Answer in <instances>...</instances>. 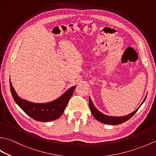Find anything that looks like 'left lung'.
Returning a JSON list of instances; mask_svg holds the SVG:
<instances>
[{"mask_svg": "<svg viewBox=\"0 0 156 156\" xmlns=\"http://www.w3.org/2000/svg\"><path fill=\"white\" fill-rule=\"evenodd\" d=\"M146 97L147 96H145L144 100L141 102V105L136 109V110L134 111L133 112H131L130 114L127 115L125 116H122V117L121 116V117H113V116H108V115H106L103 113H102L101 112L99 111L98 109L95 107V106L93 104V102H92L90 97H89V107H90L92 115H93L94 117L97 119L98 121L102 122V123L108 124V125H119L125 121H127L128 119L133 117L135 112L137 111L138 109L140 108V107L142 105V104L144 103Z\"/></svg>", "mask_w": 156, "mask_h": 156, "instance_id": "left-lung-1", "label": "left lung"}]
</instances>
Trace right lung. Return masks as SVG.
Wrapping results in <instances>:
<instances>
[{"label":"right lung","instance_id":"obj_1","mask_svg":"<svg viewBox=\"0 0 156 156\" xmlns=\"http://www.w3.org/2000/svg\"><path fill=\"white\" fill-rule=\"evenodd\" d=\"M10 88L14 101L26 114L36 121L48 122L55 120L63 114L76 87H71L55 100L45 103H35L19 97L11 80Z\"/></svg>","mask_w":156,"mask_h":156}]
</instances>
